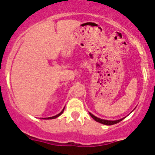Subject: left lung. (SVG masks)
Segmentation results:
<instances>
[{"label": "left lung", "instance_id": "left-lung-1", "mask_svg": "<svg viewBox=\"0 0 155 155\" xmlns=\"http://www.w3.org/2000/svg\"><path fill=\"white\" fill-rule=\"evenodd\" d=\"M90 114V115L91 117H92V118L94 119V120H95L96 121L98 122V123H102V124H104V125H114V124H117V123H120V121H122V120H123V119H120V120H113V121H111V120H102V119H100V118H98V117H95L94 115H93L92 114L89 113Z\"/></svg>", "mask_w": 155, "mask_h": 155}]
</instances>
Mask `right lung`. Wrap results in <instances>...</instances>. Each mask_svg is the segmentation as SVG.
I'll use <instances>...</instances> for the list:
<instances>
[{
	"label": "right lung",
	"instance_id": "add662e5",
	"mask_svg": "<svg viewBox=\"0 0 155 155\" xmlns=\"http://www.w3.org/2000/svg\"><path fill=\"white\" fill-rule=\"evenodd\" d=\"M64 109H63V110H62V111H61V113H59V114H58L56 115V116H53V117H48V118H45V119H48V120H50V119H55V118H56V117H59L60 115H61V114L63 113V111H64Z\"/></svg>",
	"mask_w": 155,
	"mask_h": 155
}]
</instances>
